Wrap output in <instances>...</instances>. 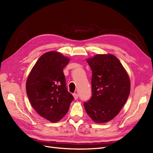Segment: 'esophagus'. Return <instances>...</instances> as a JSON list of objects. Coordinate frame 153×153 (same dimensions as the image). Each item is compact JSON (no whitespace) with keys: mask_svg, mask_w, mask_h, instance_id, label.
<instances>
[{"mask_svg":"<svg viewBox=\"0 0 153 153\" xmlns=\"http://www.w3.org/2000/svg\"><path fill=\"white\" fill-rule=\"evenodd\" d=\"M73 97H74V98H75V100H76V99H77L78 98V95L77 94H76V93L73 94Z\"/></svg>","mask_w":153,"mask_h":153,"instance_id":"obj_1","label":"esophagus"}]
</instances>
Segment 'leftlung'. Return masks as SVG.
I'll return each instance as SVG.
<instances>
[{
	"mask_svg": "<svg viewBox=\"0 0 153 153\" xmlns=\"http://www.w3.org/2000/svg\"><path fill=\"white\" fill-rule=\"evenodd\" d=\"M92 71V96L83 104L94 122L102 123L113 119L127 101L130 78L117 57L97 54L87 59Z\"/></svg>",
	"mask_w": 153,
	"mask_h": 153,
	"instance_id": "8db88e82",
	"label": "left lung"
}]
</instances>
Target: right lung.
I'll use <instances>...</instances> for the list:
<instances>
[{
    "mask_svg": "<svg viewBox=\"0 0 153 153\" xmlns=\"http://www.w3.org/2000/svg\"><path fill=\"white\" fill-rule=\"evenodd\" d=\"M69 61L59 52H47L36 62L26 80V93L31 106L51 122L64 117L74 100L67 90L63 73Z\"/></svg>",
    "mask_w": 153,
    "mask_h": 153,
    "instance_id": "obj_1",
    "label": "right lung"
}]
</instances>
